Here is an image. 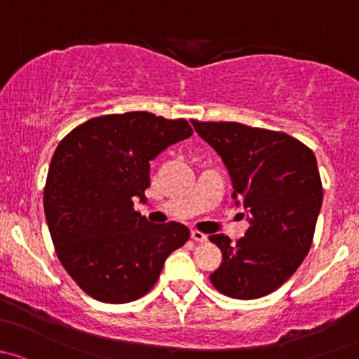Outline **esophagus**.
<instances>
[{
    "mask_svg": "<svg viewBox=\"0 0 359 359\" xmlns=\"http://www.w3.org/2000/svg\"><path fill=\"white\" fill-rule=\"evenodd\" d=\"M191 238H194L195 242H205L207 235H204L202 231H198V230H191Z\"/></svg>",
    "mask_w": 359,
    "mask_h": 359,
    "instance_id": "obj_1",
    "label": "esophagus"
}]
</instances>
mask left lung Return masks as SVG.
Wrapping results in <instances>:
<instances>
[{
	"instance_id": "left-lung-1",
	"label": "left lung",
	"mask_w": 359,
	"mask_h": 359,
	"mask_svg": "<svg viewBox=\"0 0 359 359\" xmlns=\"http://www.w3.org/2000/svg\"><path fill=\"white\" fill-rule=\"evenodd\" d=\"M191 124L221 155L233 198L250 214L249 230L235 243L223 233L209 236L223 254L210 283L228 297H264L294 275L311 249L323 201L315 154L282 131L223 121Z\"/></svg>"
}]
</instances>
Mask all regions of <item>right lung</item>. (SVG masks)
<instances>
[{"label": "right lung", "instance_id": "add662e5", "mask_svg": "<svg viewBox=\"0 0 359 359\" xmlns=\"http://www.w3.org/2000/svg\"><path fill=\"white\" fill-rule=\"evenodd\" d=\"M184 119L109 114L58 143L44 184L55 252L84 294L109 304L143 297L172 250L190 238L180 223L152 224L135 210L150 187V161L191 136Z\"/></svg>", "mask_w": 359, "mask_h": 359}]
</instances>
